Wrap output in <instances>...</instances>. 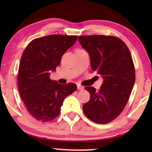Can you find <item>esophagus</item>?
<instances>
[{"mask_svg":"<svg viewBox=\"0 0 152 152\" xmlns=\"http://www.w3.org/2000/svg\"><path fill=\"white\" fill-rule=\"evenodd\" d=\"M77 89L79 90V91H81L83 89V87L81 86V85H77Z\"/></svg>","mask_w":152,"mask_h":152,"instance_id":"1","label":"esophagus"}]
</instances>
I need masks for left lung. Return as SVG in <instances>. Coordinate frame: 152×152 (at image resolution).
Returning a JSON list of instances; mask_svg holds the SVG:
<instances>
[{
	"instance_id": "8db88e82",
	"label": "left lung",
	"mask_w": 152,
	"mask_h": 152,
	"mask_svg": "<svg viewBox=\"0 0 152 152\" xmlns=\"http://www.w3.org/2000/svg\"><path fill=\"white\" fill-rule=\"evenodd\" d=\"M89 54L91 67L103 78L100 89L87 86L90 100L83 104L85 115L95 123L112 121L122 112L129 99L135 69L129 49L120 38L111 36H78Z\"/></svg>"
}]
</instances>
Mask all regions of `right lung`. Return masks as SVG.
<instances>
[{"instance_id":"add662e5","label":"right lung","mask_w":152,"mask_h":152,"mask_svg":"<svg viewBox=\"0 0 152 152\" xmlns=\"http://www.w3.org/2000/svg\"><path fill=\"white\" fill-rule=\"evenodd\" d=\"M77 36L49 35L28 45L20 59L18 74L19 93L26 109L38 121H51L61 112L66 96L77 88L75 83L63 85L50 78L62 56L74 44Z\"/></svg>"}]
</instances>
